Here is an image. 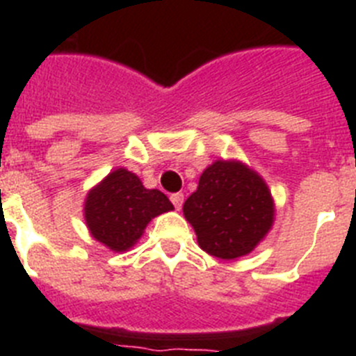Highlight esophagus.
<instances>
[{
	"label": "esophagus",
	"mask_w": 356,
	"mask_h": 356,
	"mask_svg": "<svg viewBox=\"0 0 356 356\" xmlns=\"http://www.w3.org/2000/svg\"><path fill=\"white\" fill-rule=\"evenodd\" d=\"M171 201H172V205H175V209L180 210L181 205H184V194L181 193L171 194Z\"/></svg>",
	"instance_id": "34e87169"
}]
</instances>
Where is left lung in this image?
<instances>
[{
    "label": "left lung",
    "instance_id": "left-lung-1",
    "mask_svg": "<svg viewBox=\"0 0 356 356\" xmlns=\"http://www.w3.org/2000/svg\"><path fill=\"white\" fill-rule=\"evenodd\" d=\"M275 200L266 180L241 160H216L201 172L184 203L197 244L217 259L251 253L275 225Z\"/></svg>",
    "mask_w": 356,
    "mask_h": 356
}]
</instances>
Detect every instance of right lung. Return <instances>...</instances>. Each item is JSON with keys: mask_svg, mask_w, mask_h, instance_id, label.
<instances>
[{"mask_svg": "<svg viewBox=\"0 0 356 356\" xmlns=\"http://www.w3.org/2000/svg\"><path fill=\"white\" fill-rule=\"evenodd\" d=\"M175 210L159 188H146L135 172L118 168L94 185L83 203L85 225L90 235L115 253L134 248L147 222Z\"/></svg>", "mask_w": 356, "mask_h": 356, "instance_id": "obj_1", "label": "right lung"}]
</instances>
